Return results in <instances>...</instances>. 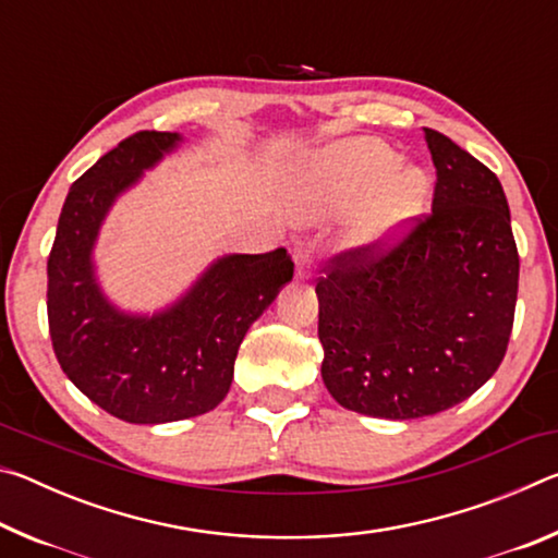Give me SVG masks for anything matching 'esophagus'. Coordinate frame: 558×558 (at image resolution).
<instances>
[{
  "label": "esophagus",
  "mask_w": 558,
  "mask_h": 558,
  "mask_svg": "<svg viewBox=\"0 0 558 558\" xmlns=\"http://www.w3.org/2000/svg\"><path fill=\"white\" fill-rule=\"evenodd\" d=\"M315 276V268H313V260H310V256H307V251L302 253V251H298V256H295V278L298 280H310Z\"/></svg>",
  "instance_id": "esophagus-1"
}]
</instances>
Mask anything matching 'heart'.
<instances>
[{
  "mask_svg": "<svg viewBox=\"0 0 558 558\" xmlns=\"http://www.w3.org/2000/svg\"><path fill=\"white\" fill-rule=\"evenodd\" d=\"M381 140L352 137L325 149L317 182L329 209L359 204L347 223V243L362 256H379L401 241L428 194V177Z\"/></svg>",
  "mask_w": 558,
  "mask_h": 558,
  "instance_id": "1",
  "label": "heart"
}]
</instances>
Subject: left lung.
Here are the masks:
<instances>
[{"instance_id":"8db88e82","label":"left lung","mask_w":558,"mask_h":558,"mask_svg":"<svg viewBox=\"0 0 558 558\" xmlns=\"http://www.w3.org/2000/svg\"><path fill=\"white\" fill-rule=\"evenodd\" d=\"M433 211L384 256L344 253L317 282L323 381L349 411L411 421L470 399L512 335L519 256L499 179L426 128Z\"/></svg>"}]
</instances>
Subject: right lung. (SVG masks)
Masks as SVG:
<instances>
[{"instance_id":"obj_1","label":"right lung","mask_w":558,"mask_h":558,"mask_svg":"<svg viewBox=\"0 0 558 558\" xmlns=\"http://www.w3.org/2000/svg\"><path fill=\"white\" fill-rule=\"evenodd\" d=\"M179 132H137L73 182L49 256V329L63 374L102 411L128 423L209 413L233 381L248 327L292 280L286 248L211 260L155 313H130L100 286L96 245L122 194L172 155Z\"/></svg>"}]
</instances>
